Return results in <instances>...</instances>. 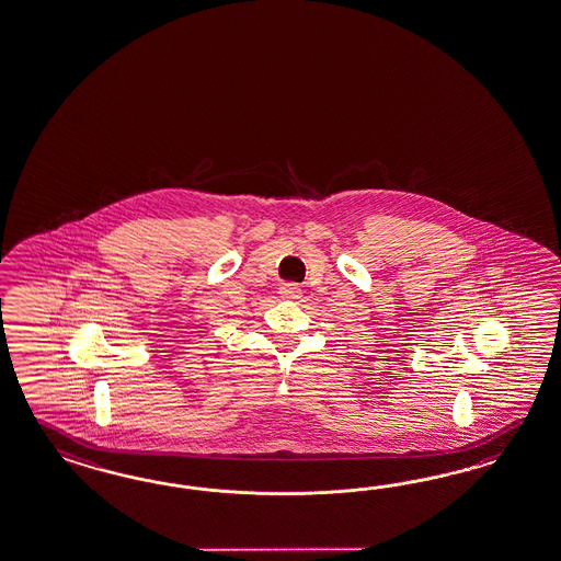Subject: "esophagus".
Listing matches in <instances>:
<instances>
[{"instance_id":"esophagus-1","label":"esophagus","mask_w":561,"mask_h":561,"mask_svg":"<svg viewBox=\"0 0 561 561\" xmlns=\"http://www.w3.org/2000/svg\"><path fill=\"white\" fill-rule=\"evenodd\" d=\"M278 293H280V297H283V299H288V301H295V299H299V297H301V288H299V285H295V283H285V285H280Z\"/></svg>"}]
</instances>
